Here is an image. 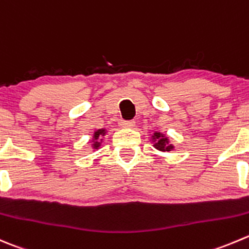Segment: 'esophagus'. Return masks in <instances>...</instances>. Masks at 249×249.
Returning <instances> with one entry per match:
<instances>
[{"instance_id": "obj_1", "label": "esophagus", "mask_w": 249, "mask_h": 249, "mask_svg": "<svg viewBox=\"0 0 249 249\" xmlns=\"http://www.w3.org/2000/svg\"><path fill=\"white\" fill-rule=\"evenodd\" d=\"M122 125L123 127H129V129H131V127H135V122L134 120H125V122H122Z\"/></svg>"}]
</instances>
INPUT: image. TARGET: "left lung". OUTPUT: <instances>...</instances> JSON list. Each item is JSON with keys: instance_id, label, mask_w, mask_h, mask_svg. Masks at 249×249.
<instances>
[{"instance_id": "left-lung-1", "label": "left lung", "mask_w": 249, "mask_h": 249, "mask_svg": "<svg viewBox=\"0 0 249 249\" xmlns=\"http://www.w3.org/2000/svg\"><path fill=\"white\" fill-rule=\"evenodd\" d=\"M152 140H153L154 142L153 146L156 147L157 149H159V151L169 152L174 148L173 144H169L168 137H166L164 134H161V132H158V131L154 132L153 136H152Z\"/></svg>"}]
</instances>
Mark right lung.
Returning a JSON list of instances; mask_svg holds the SVG:
<instances>
[{
    "instance_id": "right-lung-1",
    "label": "right lung",
    "mask_w": 249,
    "mask_h": 249,
    "mask_svg": "<svg viewBox=\"0 0 249 249\" xmlns=\"http://www.w3.org/2000/svg\"><path fill=\"white\" fill-rule=\"evenodd\" d=\"M106 135V130L105 129H100V130H97V131H95L93 132V144H92V147L95 149H97L98 147L101 146V141H102V140H100V142L98 141V139H101V137L102 136H105Z\"/></svg>"
}]
</instances>
